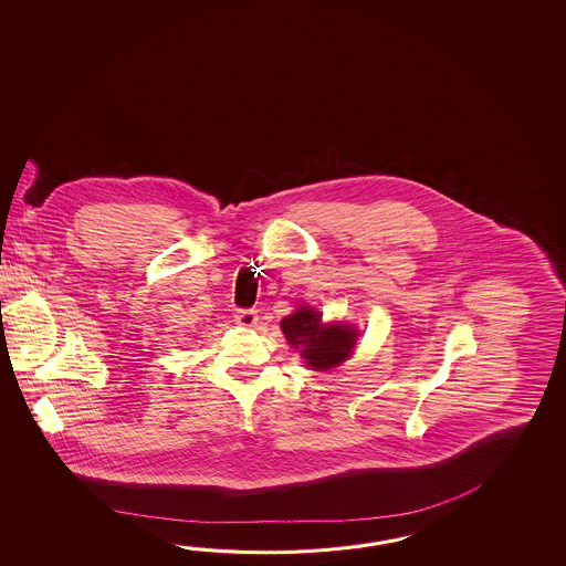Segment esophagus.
<instances>
[{
    "mask_svg": "<svg viewBox=\"0 0 566 566\" xmlns=\"http://www.w3.org/2000/svg\"><path fill=\"white\" fill-rule=\"evenodd\" d=\"M234 322L242 325V327H254L259 322V315L254 310H237L234 313Z\"/></svg>",
    "mask_w": 566,
    "mask_h": 566,
    "instance_id": "obj_1",
    "label": "esophagus"
}]
</instances>
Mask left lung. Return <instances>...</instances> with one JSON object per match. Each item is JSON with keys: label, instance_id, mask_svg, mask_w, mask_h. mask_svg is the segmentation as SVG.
I'll list each match as a JSON object with an SVG mask.
<instances>
[{"label": "left lung", "instance_id": "1", "mask_svg": "<svg viewBox=\"0 0 566 566\" xmlns=\"http://www.w3.org/2000/svg\"><path fill=\"white\" fill-rule=\"evenodd\" d=\"M281 329L293 348H301L313 370H329L348 358L356 342L352 325L322 324V315L301 307L281 322Z\"/></svg>", "mask_w": 566, "mask_h": 566}]
</instances>
